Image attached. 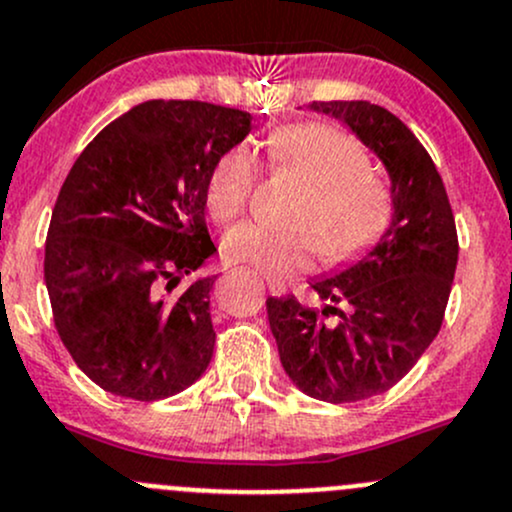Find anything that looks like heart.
Instances as JSON below:
<instances>
[{
  "instance_id": "obj_1",
  "label": "heart",
  "mask_w": 512,
  "mask_h": 512,
  "mask_svg": "<svg viewBox=\"0 0 512 512\" xmlns=\"http://www.w3.org/2000/svg\"><path fill=\"white\" fill-rule=\"evenodd\" d=\"M265 159L309 186L297 225L306 233H279L262 223L235 225L223 240L230 262L270 277H289L311 265L346 262L363 252L390 223L387 188L370 176V159L351 134L324 122H297L265 139ZM257 184V161L247 147H230L215 159L206 181V211L215 223H230L245 211Z\"/></svg>"
}]
</instances>
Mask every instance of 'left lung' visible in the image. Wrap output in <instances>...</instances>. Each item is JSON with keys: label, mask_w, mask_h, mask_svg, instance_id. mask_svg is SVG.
Listing matches in <instances>:
<instances>
[{"label": "left lung", "mask_w": 512, "mask_h": 512, "mask_svg": "<svg viewBox=\"0 0 512 512\" xmlns=\"http://www.w3.org/2000/svg\"><path fill=\"white\" fill-rule=\"evenodd\" d=\"M378 154L392 181L390 228L336 277L311 284L321 306L267 299L279 360L316 400L358 402L400 383L437 338L459 260L437 166L410 127L368 100L314 102Z\"/></svg>", "instance_id": "left-lung-1"}]
</instances>
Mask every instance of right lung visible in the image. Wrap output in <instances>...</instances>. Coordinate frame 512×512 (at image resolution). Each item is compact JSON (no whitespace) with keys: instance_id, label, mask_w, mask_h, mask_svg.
I'll return each instance as SVG.
<instances>
[{"instance_id":"obj_1","label":"right lung","mask_w":512,"mask_h":512,"mask_svg":"<svg viewBox=\"0 0 512 512\" xmlns=\"http://www.w3.org/2000/svg\"><path fill=\"white\" fill-rule=\"evenodd\" d=\"M250 120L213 102L149 100L102 129L68 171L43 277L63 346L102 390L154 402L206 373L215 277L174 289L215 252L206 181Z\"/></svg>"}]
</instances>
